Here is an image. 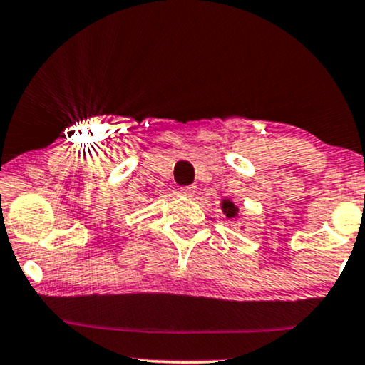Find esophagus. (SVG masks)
<instances>
[{
  "label": "esophagus",
  "mask_w": 365,
  "mask_h": 365,
  "mask_svg": "<svg viewBox=\"0 0 365 365\" xmlns=\"http://www.w3.org/2000/svg\"><path fill=\"white\" fill-rule=\"evenodd\" d=\"M180 192L185 195V197H195V193H197V187H195V185H185V187L180 188Z\"/></svg>",
  "instance_id": "1"
}]
</instances>
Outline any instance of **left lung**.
<instances>
[{"instance_id":"8db88e82","label":"left lung","mask_w":365,"mask_h":365,"mask_svg":"<svg viewBox=\"0 0 365 365\" xmlns=\"http://www.w3.org/2000/svg\"><path fill=\"white\" fill-rule=\"evenodd\" d=\"M222 208H223V213L227 215L228 218H235L236 215H238V208H236L235 203L230 202V200H223Z\"/></svg>"}]
</instances>
